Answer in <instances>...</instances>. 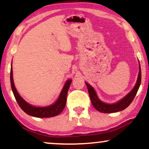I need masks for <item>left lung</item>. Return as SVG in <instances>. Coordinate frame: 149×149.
Returning <instances> with one entry per match:
<instances>
[{"label": "left lung", "instance_id": "1", "mask_svg": "<svg viewBox=\"0 0 149 149\" xmlns=\"http://www.w3.org/2000/svg\"><path fill=\"white\" fill-rule=\"evenodd\" d=\"M140 67V71L139 74H138V80L136 82V84L135 87H134V89L126 95V96L118 102L117 103L113 104H105L99 100L97 97L96 93L94 90V89L90 85H89L88 83H86V85L87 87V89H88V92L89 94V97H90V100L91 103L93 106V107L95 108L97 111L101 113H116V112H119L125 109L130 104L132 103V102L133 101V100L135 97L136 93L138 92V89H139L140 83H141V68Z\"/></svg>", "mask_w": 149, "mask_h": 149}]
</instances>
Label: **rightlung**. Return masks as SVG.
<instances>
[{
    "label": "right lung",
    "mask_w": 149,
    "mask_h": 149,
    "mask_svg": "<svg viewBox=\"0 0 149 149\" xmlns=\"http://www.w3.org/2000/svg\"><path fill=\"white\" fill-rule=\"evenodd\" d=\"M10 79H11L12 91H13L14 96H15L16 101H17L20 108L28 115H31L32 117L40 118L55 117V116L58 115L59 114L62 113V111L64 109L65 106H66L67 93H68L69 87H70L71 83H72V80H70V79L66 81V84L64 85V87H63L62 92H61L60 96H59L58 100L56 101V103L49 106V107L40 108L33 107V106L29 104L19 95V93L16 90L15 85H14L12 68L11 69Z\"/></svg>",
    "instance_id": "right-lung-1"
}]
</instances>
